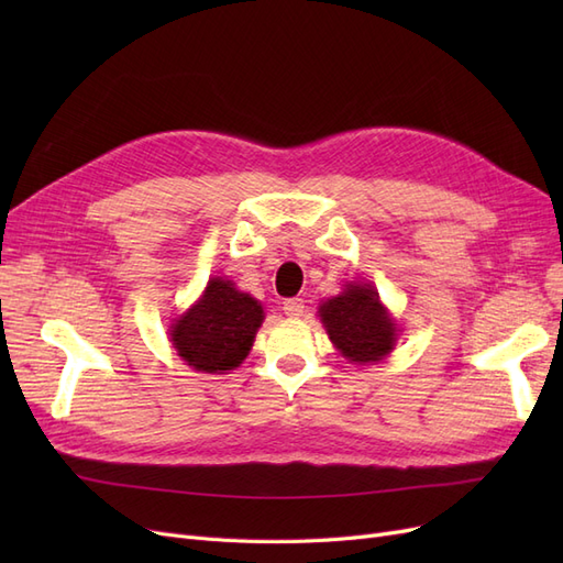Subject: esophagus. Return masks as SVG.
<instances>
[{
	"label": "esophagus",
	"instance_id": "esophagus-1",
	"mask_svg": "<svg viewBox=\"0 0 563 563\" xmlns=\"http://www.w3.org/2000/svg\"><path fill=\"white\" fill-rule=\"evenodd\" d=\"M302 312H305L302 298H288V300H284V314L286 317L298 319V317H302Z\"/></svg>",
	"mask_w": 563,
	"mask_h": 563
}]
</instances>
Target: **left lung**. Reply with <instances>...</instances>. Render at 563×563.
<instances>
[{
    "mask_svg": "<svg viewBox=\"0 0 563 563\" xmlns=\"http://www.w3.org/2000/svg\"><path fill=\"white\" fill-rule=\"evenodd\" d=\"M319 317L331 343L352 364H378L397 345V323L371 284H345L343 294L319 305Z\"/></svg>",
    "mask_w": 563,
    "mask_h": 563,
    "instance_id": "obj_1",
    "label": "left lung"
}]
</instances>
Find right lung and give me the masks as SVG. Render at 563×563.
I'll return each mask as SVG.
<instances>
[{"label":"right lung","instance_id":"right-lung-1","mask_svg":"<svg viewBox=\"0 0 563 563\" xmlns=\"http://www.w3.org/2000/svg\"><path fill=\"white\" fill-rule=\"evenodd\" d=\"M263 319L258 300L230 279L213 277L192 308L172 323V343L190 368L225 373L246 360Z\"/></svg>","mask_w":563,"mask_h":563}]
</instances>
